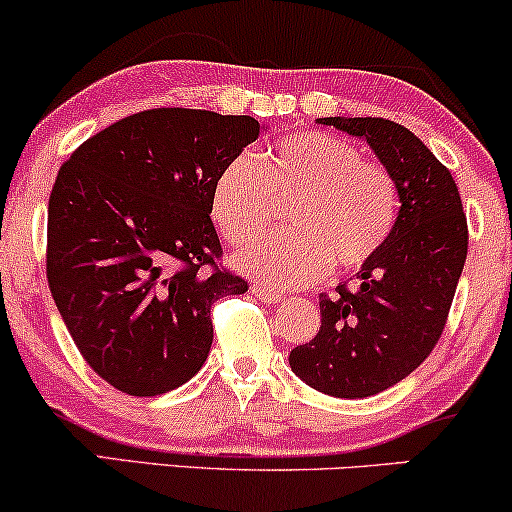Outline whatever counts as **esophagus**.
<instances>
[{"instance_id":"34e87169","label":"esophagus","mask_w":512,"mask_h":512,"mask_svg":"<svg viewBox=\"0 0 512 512\" xmlns=\"http://www.w3.org/2000/svg\"><path fill=\"white\" fill-rule=\"evenodd\" d=\"M251 292H254V296L258 301H263V304H277V301L282 299V294L277 292V289H270V287H263V285H251Z\"/></svg>"}]
</instances>
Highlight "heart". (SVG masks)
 <instances>
[{
  "instance_id": "b5f03b06",
  "label": "heart",
  "mask_w": 512,
  "mask_h": 512,
  "mask_svg": "<svg viewBox=\"0 0 512 512\" xmlns=\"http://www.w3.org/2000/svg\"><path fill=\"white\" fill-rule=\"evenodd\" d=\"M277 201L294 199L292 235L263 237L235 263L277 289L308 287L327 270H358L389 242L399 218V187L382 163L325 132L299 130L261 154L230 159L211 192V216L230 244L268 230Z\"/></svg>"
}]
</instances>
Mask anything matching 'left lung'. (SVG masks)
<instances>
[{
    "mask_svg": "<svg viewBox=\"0 0 512 512\" xmlns=\"http://www.w3.org/2000/svg\"><path fill=\"white\" fill-rule=\"evenodd\" d=\"M318 123L363 137L401 197L394 232L361 268V285L320 294L318 334L289 353L308 387L365 399L408 377L437 346L468 256V218L451 170L408 128L370 116Z\"/></svg>",
    "mask_w": 512,
    "mask_h": 512,
    "instance_id": "left-lung-1",
    "label": "left lung"
}]
</instances>
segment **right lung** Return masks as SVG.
Instances as JSON below:
<instances>
[{"mask_svg":"<svg viewBox=\"0 0 512 512\" xmlns=\"http://www.w3.org/2000/svg\"><path fill=\"white\" fill-rule=\"evenodd\" d=\"M258 135L251 116L149 109L82 142L56 175L49 289L82 358L123 394L192 380L211 351V306L249 289L220 266L211 192Z\"/></svg>","mask_w":512,"mask_h":512,"instance_id":"add662e5","label":"right lung"}]
</instances>
